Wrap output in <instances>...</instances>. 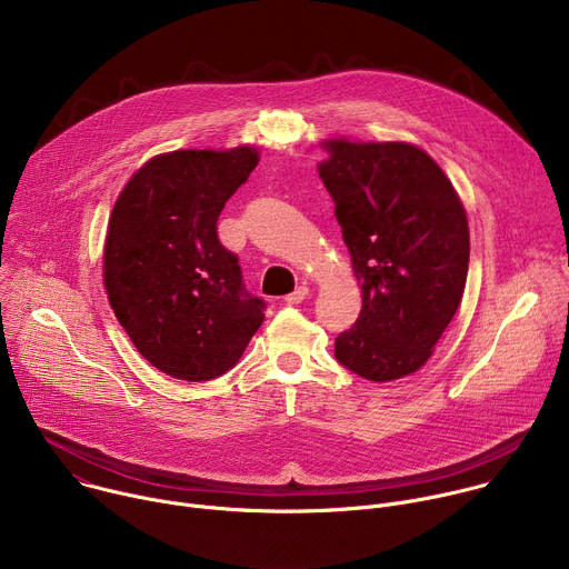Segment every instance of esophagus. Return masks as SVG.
Returning <instances> with one entry per match:
<instances>
[{"label": "esophagus", "mask_w": 569, "mask_h": 569, "mask_svg": "<svg viewBox=\"0 0 569 569\" xmlns=\"http://www.w3.org/2000/svg\"><path fill=\"white\" fill-rule=\"evenodd\" d=\"M306 297H308V286H297L290 295H286V303L297 306V303H301Z\"/></svg>", "instance_id": "obj_1"}]
</instances>
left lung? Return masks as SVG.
Listing matches in <instances>:
<instances>
[{"label": "left lung", "instance_id": "1", "mask_svg": "<svg viewBox=\"0 0 569 569\" xmlns=\"http://www.w3.org/2000/svg\"><path fill=\"white\" fill-rule=\"evenodd\" d=\"M317 167L362 283V310L336 338L349 371L387 382L432 356L468 274L463 204L437 161L410 143L323 141Z\"/></svg>", "mask_w": 569, "mask_h": 569}]
</instances>
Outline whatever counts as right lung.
I'll return each mask as SVG.
<instances>
[{
  "label": "right lung",
  "mask_w": 569,
  "mask_h": 569,
  "mask_svg": "<svg viewBox=\"0 0 569 569\" xmlns=\"http://www.w3.org/2000/svg\"><path fill=\"white\" fill-rule=\"evenodd\" d=\"M259 164L250 146L152 157L108 224L103 281L137 351L159 371L202 382L229 371L266 317L218 240L224 202Z\"/></svg>",
  "instance_id": "add662e5"
}]
</instances>
